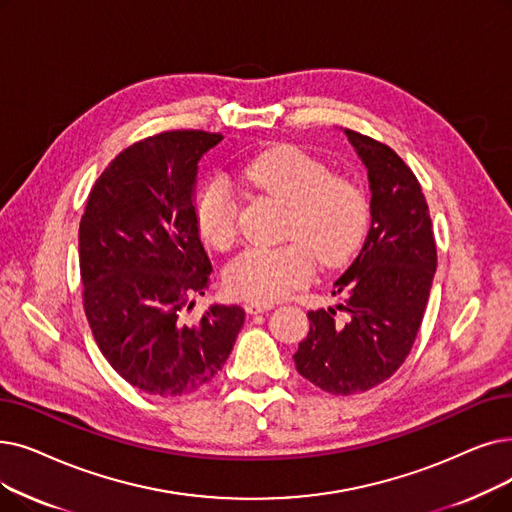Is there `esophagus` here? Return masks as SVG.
<instances>
[{
  "instance_id": "1",
  "label": "esophagus",
  "mask_w": 512,
  "mask_h": 512,
  "mask_svg": "<svg viewBox=\"0 0 512 512\" xmlns=\"http://www.w3.org/2000/svg\"><path fill=\"white\" fill-rule=\"evenodd\" d=\"M272 307H274V303H270V301H249L247 303L249 314H261V311H268Z\"/></svg>"
}]
</instances>
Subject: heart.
I'll list each match as a JSON object with an SVG mask.
<instances>
[{"label": "heart", "mask_w": 512, "mask_h": 512, "mask_svg": "<svg viewBox=\"0 0 512 512\" xmlns=\"http://www.w3.org/2000/svg\"><path fill=\"white\" fill-rule=\"evenodd\" d=\"M240 182L288 205L284 238L276 247H251L226 270V286L242 299L274 301L314 276L318 259L326 268L351 259L370 226L366 190L351 177L295 146L270 148L240 171ZM194 217L201 236L226 251L238 238V201L224 177L198 192Z\"/></svg>", "instance_id": "b5f03b06"}]
</instances>
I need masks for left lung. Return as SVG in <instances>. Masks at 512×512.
<instances>
[{
	"mask_svg": "<svg viewBox=\"0 0 512 512\" xmlns=\"http://www.w3.org/2000/svg\"><path fill=\"white\" fill-rule=\"evenodd\" d=\"M345 133L368 167L372 224L332 286L343 301L307 311L309 332L293 355L303 379L332 395L368 391L404 364L437 268L429 205L412 169L387 144Z\"/></svg>",
	"mask_w": 512,
	"mask_h": 512,
	"instance_id": "8db88e82",
	"label": "left lung"
}]
</instances>
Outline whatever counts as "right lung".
Returning <instances> with one entry per match:
<instances>
[{
    "label": "right lung",
    "mask_w": 512,
    "mask_h": 512,
    "mask_svg": "<svg viewBox=\"0 0 512 512\" xmlns=\"http://www.w3.org/2000/svg\"><path fill=\"white\" fill-rule=\"evenodd\" d=\"M221 133L175 129L131 144L108 163L79 224L83 309L119 376L148 395L203 389L226 364L244 324L240 305H211V261L198 238L196 165Z\"/></svg>",
    "instance_id": "right-lung-1"
}]
</instances>
